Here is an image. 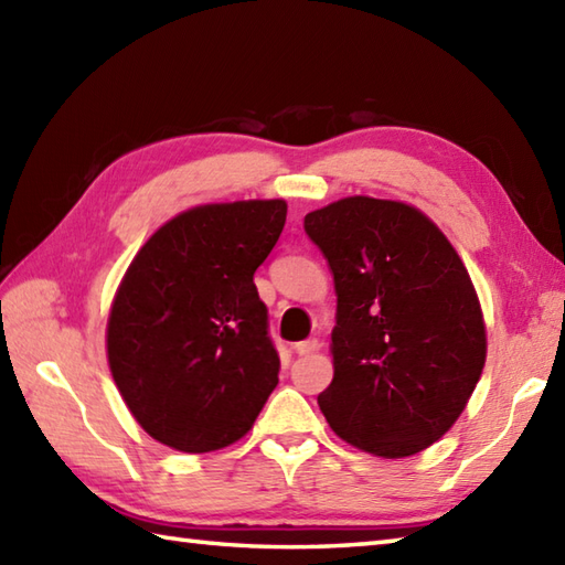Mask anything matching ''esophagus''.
I'll use <instances>...</instances> for the list:
<instances>
[{"instance_id":"1","label":"esophagus","mask_w":565,"mask_h":565,"mask_svg":"<svg viewBox=\"0 0 565 565\" xmlns=\"http://www.w3.org/2000/svg\"><path fill=\"white\" fill-rule=\"evenodd\" d=\"M318 347H320L318 340H303V342H296V344H294V352L306 356V354H313V352L318 350Z\"/></svg>"}]
</instances>
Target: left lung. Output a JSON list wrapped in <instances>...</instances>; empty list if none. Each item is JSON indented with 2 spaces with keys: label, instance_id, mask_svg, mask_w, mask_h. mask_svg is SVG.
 <instances>
[{
  "label": "left lung",
  "instance_id": "8db88e82",
  "mask_svg": "<svg viewBox=\"0 0 565 565\" xmlns=\"http://www.w3.org/2000/svg\"><path fill=\"white\" fill-rule=\"evenodd\" d=\"M334 279V376L322 415L356 449L403 459L459 419L486 364L481 303L425 213L350 196L306 215Z\"/></svg>",
  "mask_w": 565,
  "mask_h": 565
}]
</instances>
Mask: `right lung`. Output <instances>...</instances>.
Listing matches in <instances>:
<instances>
[{
	"label": "right lung",
	"instance_id": "add662e5",
	"mask_svg": "<svg viewBox=\"0 0 565 565\" xmlns=\"http://www.w3.org/2000/svg\"><path fill=\"white\" fill-rule=\"evenodd\" d=\"M286 203L235 201L179 213L118 286L106 352L128 411L167 447L223 449L245 437L279 383V354L255 271Z\"/></svg>",
	"mask_w": 565,
	"mask_h": 565
}]
</instances>
